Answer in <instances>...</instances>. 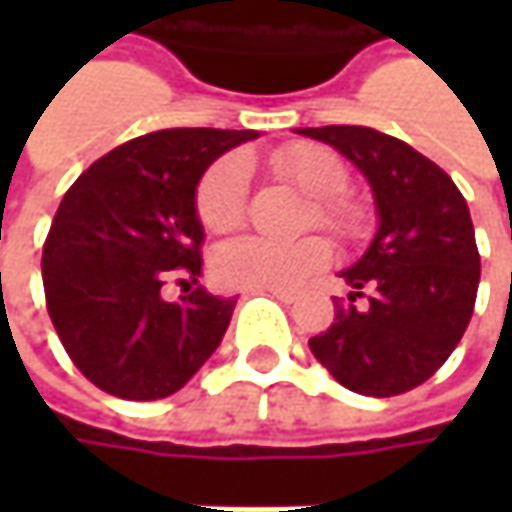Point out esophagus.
<instances>
[{
	"instance_id": "obj_1",
	"label": "esophagus",
	"mask_w": 512,
	"mask_h": 512,
	"mask_svg": "<svg viewBox=\"0 0 512 512\" xmlns=\"http://www.w3.org/2000/svg\"><path fill=\"white\" fill-rule=\"evenodd\" d=\"M262 293H270L273 299H279V302H285V305L296 302V293H290V290H262Z\"/></svg>"
}]
</instances>
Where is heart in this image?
Listing matches in <instances>:
<instances>
[{"mask_svg":"<svg viewBox=\"0 0 512 512\" xmlns=\"http://www.w3.org/2000/svg\"><path fill=\"white\" fill-rule=\"evenodd\" d=\"M270 165L287 182L305 190L316 202L310 225H322L342 242H359L370 230L367 207L347 193L350 170L327 145L296 142L279 148ZM250 165L242 153H227L202 173L196 185V216L210 233H230L247 219ZM330 262V245L322 236L279 242L265 236H242L219 247L213 270L219 282L247 290H293Z\"/></svg>","mask_w":512,"mask_h":512,"instance_id":"1","label":"heart"}]
</instances>
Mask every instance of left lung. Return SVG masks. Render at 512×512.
I'll return each instance as SVG.
<instances>
[{"mask_svg": "<svg viewBox=\"0 0 512 512\" xmlns=\"http://www.w3.org/2000/svg\"><path fill=\"white\" fill-rule=\"evenodd\" d=\"M367 176L379 233L342 279L336 319L310 339L333 379L362 396H399L442 367L470 325L482 276L462 190L407 142L359 125L302 128Z\"/></svg>", "mask_w": 512, "mask_h": 512, "instance_id": "left-lung-1", "label": "left lung"}]
</instances>
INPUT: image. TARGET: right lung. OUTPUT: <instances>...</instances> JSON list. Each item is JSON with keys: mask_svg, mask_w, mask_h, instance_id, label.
I'll return each mask as SVG.
<instances>
[{"mask_svg": "<svg viewBox=\"0 0 512 512\" xmlns=\"http://www.w3.org/2000/svg\"><path fill=\"white\" fill-rule=\"evenodd\" d=\"M256 130L170 128L96 159L50 222L45 305L79 373L110 396L153 402L182 390L225 336L236 299L196 287L162 299L168 279L196 282L205 233L196 185Z\"/></svg>", "mask_w": 512, "mask_h": 512, "instance_id": "right-lung-1", "label": "right lung"}]
</instances>
